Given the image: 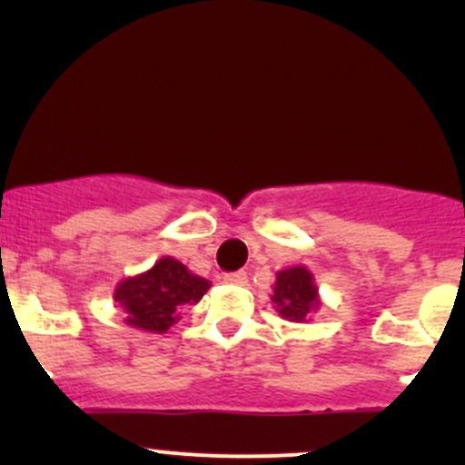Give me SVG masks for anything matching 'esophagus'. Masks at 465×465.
<instances>
[{
  "mask_svg": "<svg viewBox=\"0 0 465 465\" xmlns=\"http://www.w3.org/2000/svg\"><path fill=\"white\" fill-rule=\"evenodd\" d=\"M225 282H227V284L242 286V284H247V273H244V271H236V273H227L225 275Z\"/></svg>",
  "mask_w": 465,
  "mask_h": 465,
  "instance_id": "1",
  "label": "esophagus"
}]
</instances>
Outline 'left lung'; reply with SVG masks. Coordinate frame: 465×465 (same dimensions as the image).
<instances>
[{
	"label": "left lung",
	"mask_w": 465,
	"mask_h": 465,
	"mask_svg": "<svg viewBox=\"0 0 465 465\" xmlns=\"http://www.w3.org/2000/svg\"><path fill=\"white\" fill-rule=\"evenodd\" d=\"M271 302L275 311L286 322L303 323L311 314L322 306L319 302V288L314 286V277L306 266H291L275 275L273 295Z\"/></svg>",
	"instance_id": "8db88e82"
}]
</instances>
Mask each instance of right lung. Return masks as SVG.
<instances>
[{
	"label": "right lung",
	"instance_id": "right-lung-1",
	"mask_svg": "<svg viewBox=\"0 0 465 465\" xmlns=\"http://www.w3.org/2000/svg\"><path fill=\"white\" fill-rule=\"evenodd\" d=\"M210 282L190 273L179 260H157L146 273L126 277L117 284L114 300L126 312V323L146 332L163 334L181 319L183 306L201 302Z\"/></svg>",
	"mask_w": 465,
	"mask_h": 465
}]
</instances>
